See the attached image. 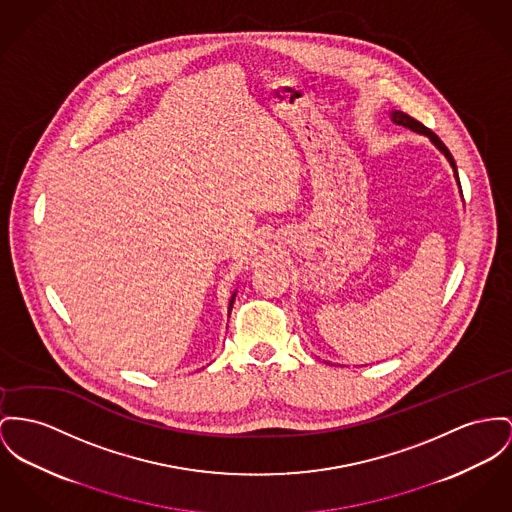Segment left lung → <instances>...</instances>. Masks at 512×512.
<instances>
[{
	"instance_id": "1",
	"label": "left lung",
	"mask_w": 512,
	"mask_h": 512,
	"mask_svg": "<svg viewBox=\"0 0 512 512\" xmlns=\"http://www.w3.org/2000/svg\"><path fill=\"white\" fill-rule=\"evenodd\" d=\"M390 118H392V122H396L398 126H404V128H409L411 132H417V134H423V136L429 137V139L435 143V147H437V149L443 153L444 157L448 159V163H450V167H452V171H454V178H456V182H458V186H460V178H458V171H456V163H454V159H452L450 151L446 149V145H444L443 141L439 139V136H437L435 132H431L427 126H423L421 122H417L415 118H411L409 114L402 112V110H392V112H390ZM460 192H462V188H460Z\"/></svg>"
}]
</instances>
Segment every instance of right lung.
Masks as SVG:
<instances>
[{
	"label": "right lung",
	"mask_w": 512,
	"mask_h": 512,
	"mask_svg": "<svg viewBox=\"0 0 512 512\" xmlns=\"http://www.w3.org/2000/svg\"><path fill=\"white\" fill-rule=\"evenodd\" d=\"M235 297H237V293H233V297H231V301H229V314H231V308H233V303H235Z\"/></svg>",
	"instance_id": "obj_1"
}]
</instances>
